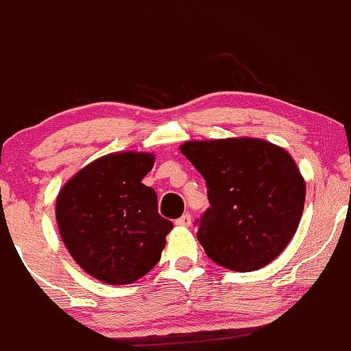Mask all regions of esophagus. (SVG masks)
<instances>
[{"mask_svg":"<svg viewBox=\"0 0 351 351\" xmlns=\"http://www.w3.org/2000/svg\"><path fill=\"white\" fill-rule=\"evenodd\" d=\"M190 223H192V216H190L189 213H185L182 217L176 219V224H178V226H190Z\"/></svg>","mask_w":351,"mask_h":351,"instance_id":"1","label":"esophagus"}]
</instances>
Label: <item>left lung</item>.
<instances>
[{"label":"left lung","instance_id":"left-lung-1","mask_svg":"<svg viewBox=\"0 0 351 351\" xmlns=\"http://www.w3.org/2000/svg\"><path fill=\"white\" fill-rule=\"evenodd\" d=\"M180 149L206 180L210 206L195 224L207 257L240 273L267 266L290 243L304 213L305 183L291 156L258 138Z\"/></svg>","mask_w":351,"mask_h":351}]
</instances>
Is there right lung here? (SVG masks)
Masks as SVG:
<instances>
[{"instance_id": "obj_1", "label": "right lung", "mask_w": 351, "mask_h": 351, "mask_svg": "<svg viewBox=\"0 0 351 351\" xmlns=\"http://www.w3.org/2000/svg\"><path fill=\"white\" fill-rule=\"evenodd\" d=\"M154 156L120 152L96 159L61 189L56 221L78 266L108 285L134 283L161 258L173 223L142 178Z\"/></svg>"}]
</instances>
